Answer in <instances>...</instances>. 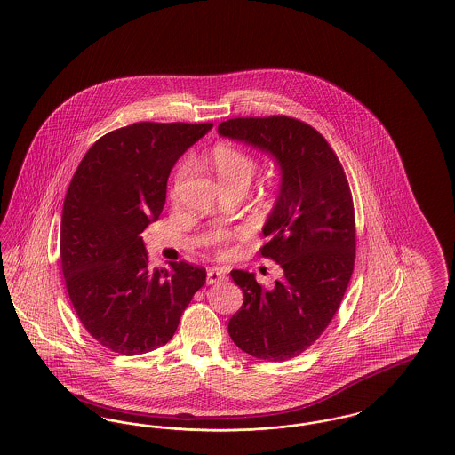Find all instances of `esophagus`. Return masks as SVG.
Wrapping results in <instances>:
<instances>
[{
  "label": "esophagus",
  "instance_id": "obj_1",
  "mask_svg": "<svg viewBox=\"0 0 455 455\" xmlns=\"http://www.w3.org/2000/svg\"><path fill=\"white\" fill-rule=\"evenodd\" d=\"M223 280H227V273L223 269H220V267L210 269L208 275H206V283L208 284H217V283H221Z\"/></svg>",
  "mask_w": 455,
  "mask_h": 455
}]
</instances>
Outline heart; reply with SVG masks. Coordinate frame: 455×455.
I'll use <instances>...</instances> for the list:
<instances>
[{"label": "heart", "mask_w": 455, "mask_h": 455, "mask_svg": "<svg viewBox=\"0 0 455 455\" xmlns=\"http://www.w3.org/2000/svg\"><path fill=\"white\" fill-rule=\"evenodd\" d=\"M210 165L217 173L218 180L221 182V186L225 189L228 188H235V186H249L258 164L254 160V156L251 153L242 150L240 147L230 145V143H218L213 147V150L210 152ZM189 172V164L184 162L179 165V169L175 171L173 175L172 186H171V197H177L180 195L182 184ZM232 235L225 234V232H218L212 235L213 243H221L230 240Z\"/></svg>", "instance_id": "b5f03b06"}]
</instances>
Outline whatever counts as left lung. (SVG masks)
I'll use <instances>...</instances> for the list:
<instances>
[{
  "mask_svg": "<svg viewBox=\"0 0 455 455\" xmlns=\"http://www.w3.org/2000/svg\"><path fill=\"white\" fill-rule=\"evenodd\" d=\"M218 132L271 153L282 169L260 254L282 266L283 278L264 288L254 273H230L243 303L228 334L256 358L284 362L317 341L351 280L356 232L347 173L324 136L295 117H235Z\"/></svg>",
  "mask_w": 455,
  "mask_h": 455,
  "instance_id": "1",
  "label": "left lung"
}]
</instances>
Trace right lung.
Instances as JSON below:
<instances>
[{
	"instance_id": "add662e5",
	"label": "right lung",
	"mask_w": 455,
	"mask_h": 455,
	"mask_svg": "<svg viewBox=\"0 0 455 455\" xmlns=\"http://www.w3.org/2000/svg\"><path fill=\"white\" fill-rule=\"evenodd\" d=\"M212 123H134L99 138L73 175L61 217L66 290L90 336L119 355L172 339L206 283L186 260L152 269L143 230L160 217L175 162Z\"/></svg>"
}]
</instances>
